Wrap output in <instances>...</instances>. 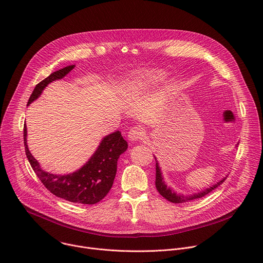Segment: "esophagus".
Wrapping results in <instances>:
<instances>
[{
    "mask_svg": "<svg viewBox=\"0 0 263 263\" xmlns=\"http://www.w3.org/2000/svg\"><path fill=\"white\" fill-rule=\"evenodd\" d=\"M144 136V131L141 127H132L128 132V139L130 141H137L142 139Z\"/></svg>",
    "mask_w": 263,
    "mask_h": 263,
    "instance_id": "obj_1",
    "label": "esophagus"
}]
</instances>
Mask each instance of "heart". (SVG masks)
<instances>
[{
	"label": "heart",
	"mask_w": 263,
	"mask_h": 263,
	"mask_svg": "<svg viewBox=\"0 0 263 263\" xmlns=\"http://www.w3.org/2000/svg\"><path fill=\"white\" fill-rule=\"evenodd\" d=\"M165 78V72L161 69L152 68L137 70L129 74L124 81L123 90L125 93L143 90L151 87Z\"/></svg>",
	"instance_id": "obj_1"
}]
</instances>
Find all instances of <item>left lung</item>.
I'll return each mask as SVG.
<instances>
[{"label":"left lung","instance_id":"left-lung-1","mask_svg":"<svg viewBox=\"0 0 263 263\" xmlns=\"http://www.w3.org/2000/svg\"><path fill=\"white\" fill-rule=\"evenodd\" d=\"M238 144V143H237ZM236 144V146H237ZM155 157V156H154ZM155 160H156V180H155V185H156V189L157 191L159 192V194L164 198L166 199L167 201L172 202V203H184V202H189V201H192V200H195V199H199V198H202L206 195H208L210 192H212L214 189H216V187L218 185H220L224 179H226V177H223L222 179H220L218 182H216L215 184H213L212 186L210 187H207V189L205 190H202L201 192L199 193H195L193 195H182V194H178L174 189H172L171 186H167L165 181H164V177L162 175V172H161V167L157 161V158L155 157Z\"/></svg>","mask_w":263,"mask_h":263}]
</instances>
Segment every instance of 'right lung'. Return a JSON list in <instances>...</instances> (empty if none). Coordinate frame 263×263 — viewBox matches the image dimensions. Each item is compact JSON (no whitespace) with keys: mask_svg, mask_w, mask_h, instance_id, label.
Listing matches in <instances>:
<instances>
[{"mask_svg":"<svg viewBox=\"0 0 263 263\" xmlns=\"http://www.w3.org/2000/svg\"><path fill=\"white\" fill-rule=\"evenodd\" d=\"M73 67L74 64H71L54 71L37 84L27 106L39 99L50 83L64 78ZM24 142L26 155L33 171L53 195L68 202L88 205L100 202L109 193L117 175L118 160L128 148V143L120 131L110 133L102 138L95 153L79 170L59 175L45 171L33 157L27 143L26 125L24 127Z\"/></svg>","mask_w":263,"mask_h":263,"instance_id":"1","label":"right lung"}]
</instances>
